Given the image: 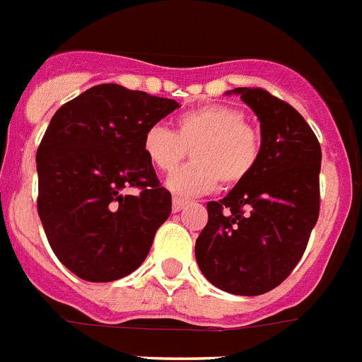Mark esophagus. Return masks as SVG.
<instances>
[{"label":"esophagus","instance_id":"1","mask_svg":"<svg viewBox=\"0 0 362 362\" xmlns=\"http://www.w3.org/2000/svg\"><path fill=\"white\" fill-rule=\"evenodd\" d=\"M187 199H183V197H174V202H172V209H174V212H179L183 211L185 206H187Z\"/></svg>","mask_w":362,"mask_h":362}]
</instances>
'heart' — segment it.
<instances>
[{
  "label": "heart",
  "instance_id": "heart-1",
  "mask_svg": "<svg viewBox=\"0 0 362 362\" xmlns=\"http://www.w3.org/2000/svg\"><path fill=\"white\" fill-rule=\"evenodd\" d=\"M190 146L192 163L166 179V188L177 196L209 192L219 181L225 187L242 183L258 165L262 141L242 111L221 104L187 111L175 132L157 122L143 135V153L159 172L174 170Z\"/></svg>",
  "mask_w": 362,
  "mask_h": 362
}]
</instances>
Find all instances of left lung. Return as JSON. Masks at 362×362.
<instances>
[{"mask_svg":"<svg viewBox=\"0 0 362 362\" xmlns=\"http://www.w3.org/2000/svg\"><path fill=\"white\" fill-rule=\"evenodd\" d=\"M260 120L258 165L219 202L196 240V262L212 286L256 296L289 276L319 219L322 151L313 129L287 102L260 88H236Z\"/></svg>","mask_w":362,"mask_h":362,"instance_id":"1","label":"left lung"}]
</instances>
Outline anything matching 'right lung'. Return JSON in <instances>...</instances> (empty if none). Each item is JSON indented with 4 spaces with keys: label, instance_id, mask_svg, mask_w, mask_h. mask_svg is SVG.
Masks as SVG:
<instances>
[{
    "label": "right lung",
    "instance_id": "obj_1",
    "mask_svg": "<svg viewBox=\"0 0 362 362\" xmlns=\"http://www.w3.org/2000/svg\"><path fill=\"white\" fill-rule=\"evenodd\" d=\"M179 104L100 84L54 113L36 153L38 214L58 260L88 282H113L146 260L172 212L143 135ZM135 186L141 192L128 194Z\"/></svg>",
    "mask_w": 362,
    "mask_h": 362
}]
</instances>
